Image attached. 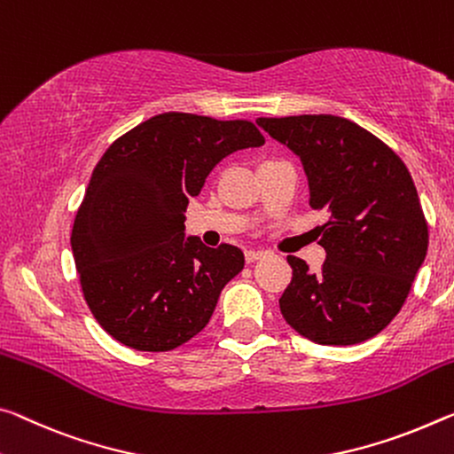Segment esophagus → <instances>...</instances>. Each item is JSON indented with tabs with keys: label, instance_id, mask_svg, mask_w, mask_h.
I'll return each instance as SVG.
<instances>
[{
	"label": "esophagus",
	"instance_id": "esophagus-1",
	"mask_svg": "<svg viewBox=\"0 0 454 454\" xmlns=\"http://www.w3.org/2000/svg\"><path fill=\"white\" fill-rule=\"evenodd\" d=\"M264 253L262 250H247V254H244V258H247V262H254L258 261V258H262Z\"/></svg>",
	"mask_w": 454,
	"mask_h": 454
}]
</instances>
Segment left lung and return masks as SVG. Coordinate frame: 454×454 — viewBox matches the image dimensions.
I'll list each match as a JSON object with an SVG mask.
<instances>
[{
	"mask_svg": "<svg viewBox=\"0 0 454 454\" xmlns=\"http://www.w3.org/2000/svg\"><path fill=\"white\" fill-rule=\"evenodd\" d=\"M256 123L299 155L309 206L329 214L319 228L327 253L321 270L286 256L293 278L280 313L319 345L370 340L398 315L428 250L412 176L384 141L349 119L299 114Z\"/></svg>",
	"mask_w": 454,
	"mask_h": 454,
	"instance_id": "obj_1",
	"label": "left lung"
}]
</instances>
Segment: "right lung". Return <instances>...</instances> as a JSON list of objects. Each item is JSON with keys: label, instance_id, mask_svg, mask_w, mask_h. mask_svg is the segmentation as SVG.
<instances>
[{"label": "right lung", "instance_id": "obj_1", "mask_svg": "<svg viewBox=\"0 0 454 454\" xmlns=\"http://www.w3.org/2000/svg\"><path fill=\"white\" fill-rule=\"evenodd\" d=\"M262 143L250 121L161 113L105 151L70 244L86 305L111 337L169 351L207 325L244 254L185 239L184 212L224 157Z\"/></svg>", "mask_w": 454, "mask_h": 454}]
</instances>
